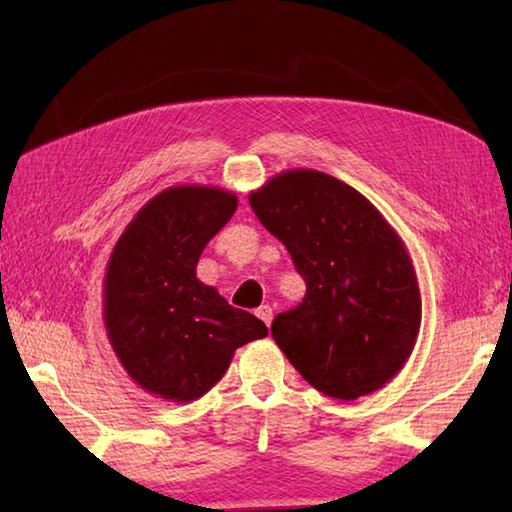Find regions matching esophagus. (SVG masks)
<instances>
[{
	"label": "esophagus",
	"mask_w": 512,
	"mask_h": 512,
	"mask_svg": "<svg viewBox=\"0 0 512 512\" xmlns=\"http://www.w3.org/2000/svg\"><path fill=\"white\" fill-rule=\"evenodd\" d=\"M257 317L259 319H262L266 325H270V323H273V308H270V306H262V308H257Z\"/></svg>",
	"instance_id": "1"
}]
</instances>
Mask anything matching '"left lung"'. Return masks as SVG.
Returning <instances> with one entry per match:
<instances>
[{"instance_id":"left-lung-1","label":"left lung","mask_w":512,"mask_h":512,"mask_svg":"<svg viewBox=\"0 0 512 512\" xmlns=\"http://www.w3.org/2000/svg\"><path fill=\"white\" fill-rule=\"evenodd\" d=\"M248 202L306 281L303 301L270 328L279 350L330 398L385 387L422 321L416 268L396 228L363 193L317 169L281 171Z\"/></svg>"}]
</instances>
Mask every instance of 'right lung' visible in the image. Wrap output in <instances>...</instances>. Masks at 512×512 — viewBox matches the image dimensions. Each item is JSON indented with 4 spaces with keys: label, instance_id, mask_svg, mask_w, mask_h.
<instances>
[{
    "label": "right lung",
    "instance_id": "obj_1",
    "mask_svg": "<svg viewBox=\"0 0 512 512\" xmlns=\"http://www.w3.org/2000/svg\"><path fill=\"white\" fill-rule=\"evenodd\" d=\"M235 209L233 191L176 184L132 217L112 250L103 277L107 339L151 396L180 405L202 398L237 347L268 336L264 321L228 306L195 275L204 246Z\"/></svg>",
    "mask_w": 512,
    "mask_h": 512
}]
</instances>
